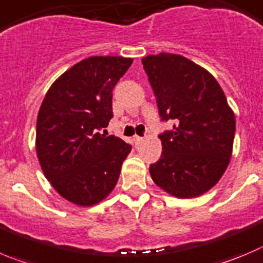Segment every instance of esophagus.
Listing matches in <instances>:
<instances>
[{"label":"esophagus","instance_id":"obj_1","mask_svg":"<svg viewBox=\"0 0 263 263\" xmlns=\"http://www.w3.org/2000/svg\"><path fill=\"white\" fill-rule=\"evenodd\" d=\"M134 141H136V144H142V143H143L144 138H143V137H138V136H137L136 138H134Z\"/></svg>","mask_w":263,"mask_h":263}]
</instances>
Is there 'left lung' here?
I'll return each mask as SVG.
<instances>
[{
  "label": "left lung",
  "instance_id": "8db88e82",
  "mask_svg": "<svg viewBox=\"0 0 263 263\" xmlns=\"http://www.w3.org/2000/svg\"><path fill=\"white\" fill-rule=\"evenodd\" d=\"M161 121L173 129L160 134L162 154L149 165L152 179L182 199L211 190L230 162L235 115L217 80L182 55L161 52L142 59Z\"/></svg>",
  "mask_w": 263,
  "mask_h": 263
}]
</instances>
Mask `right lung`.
Here are the masks:
<instances>
[{
	"instance_id": "add662e5",
	"label": "right lung",
	"mask_w": 263,
	"mask_h": 263,
	"mask_svg": "<svg viewBox=\"0 0 263 263\" xmlns=\"http://www.w3.org/2000/svg\"><path fill=\"white\" fill-rule=\"evenodd\" d=\"M133 63L90 57L50 86L37 116L36 149L45 177L64 199L91 206L116 186L132 146L103 136L114 117L112 90Z\"/></svg>"
}]
</instances>
